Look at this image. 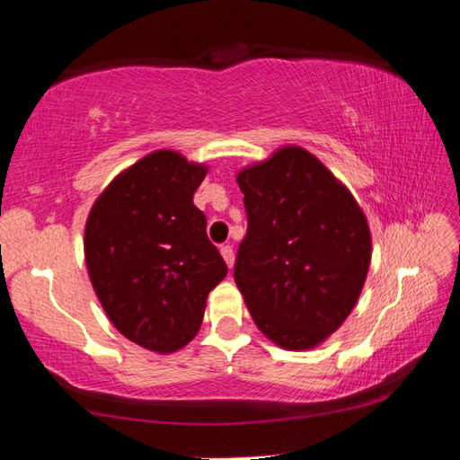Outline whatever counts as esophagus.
<instances>
[{
  "instance_id": "1",
  "label": "esophagus",
  "mask_w": 460,
  "mask_h": 460,
  "mask_svg": "<svg viewBox=\"0 0 460 460\" xmlns=\"http://www.w3.org/2000/svg\"><path fill=\"white\" fill-rule=\"evenodd\" d=\"M221 255H223V260L227 261V266L231 268L233 261H235V252H233V247L231 245H221Z\"/></svg>"
}]
</instances>
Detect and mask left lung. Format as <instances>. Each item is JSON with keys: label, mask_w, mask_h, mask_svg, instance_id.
I'll return each mask as SVG.
<instances>
[{"label": "left lung", "mask_w": 460, "mask_h": 460, "mask_svg": "<svg viewBox=\"0 0 460 460\" xmlns=\"http://www.w3.org/2000/svg\"><path fill=\"white\" fill-rule=\"evenodd\" d=\"M247 233L233 278L276 345L313 349L345 323L369 270L365 215L321 160L296 146L237 176Z\"/></svg>", "instance_id": "8db88e82"}]
</instances>
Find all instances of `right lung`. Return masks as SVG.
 Returning <instances> with one entry per match:
<instances>
[{
    "mask_svg": "<svg viewBox=\"0 0 460 460\" xmlns=\"http://www.w3.org/2000/svg\"><path fill=\"white\" fill-rule=\"evenodd\" d=\"M207 174L158 150L121 172L93 205L84 260L101 306L123 337L150 351L184 347L227 263L207 237L192 194Z\"/></svg>",
    "mask_w": 460,
    "mask_h": 460,
    "instance_id": "1",
    "label": "right lung"
}]
</instances>
